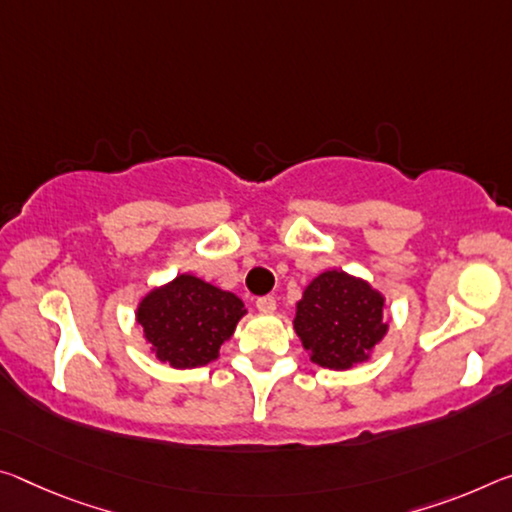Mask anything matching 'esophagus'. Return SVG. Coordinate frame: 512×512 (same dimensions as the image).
Instances as JSON below:
<instances>
[{
    "label": "esophagus",
    "mask_w": 512,
    "mask_h": 512,
    "mask_svg": "<svg viewBox=\"0 0 512 512\" xmlns=\"http://www.w3.org/2000/svg\"><path fill=\"white\" fill-rule=\"evenodd\" d=\"M255 307H257V310L262 312V314H273L275 307H278V303H275L273 296H262V298H257Z\"/></svg>",
    "instance_id": "1"
}]
</instances>
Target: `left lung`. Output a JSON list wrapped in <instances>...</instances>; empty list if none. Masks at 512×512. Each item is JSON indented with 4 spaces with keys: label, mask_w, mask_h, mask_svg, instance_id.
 <instances>
[{
    "label": "left lung",
    "mask_w": 512,
    "mask_h": 512,
    "mask_svg": "<svg viewBox=\"0 0 512 512\" xmlns=\"http://www.w3.org/2000/svg\"><path fill=\"white\" fill-rule=\"evenodd\" d=\"M387 300L358 275L323 271L303 289L296 303L294 330L310 362L348 371L369 362L389 330Z\"/></svg>",
    "instance_id": "left-lung-1"
}]
</instances>
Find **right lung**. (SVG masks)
<instances>
[{"instance_id": "add662e5", "label": "right lung", "mask_w": 512, "mask_h": 512, "mask_svg": "<svg viewBox=\"0 0 512 512\" xmlns=\"http://www.w3.org/2000/svg\"><path fill=\"white\" fill-rule=\"evenodd\" d=\"M136 323L157 360L173 369L214 362L246 316L243 300L193 273L152 287L136 305Z\"/></svg>"}]
</instances>
